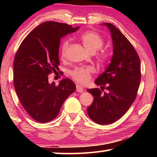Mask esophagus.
<instances>
[{"label":"esophagus","instance_id":"obj_1","mask_svg":"<svg viewBox=\"0 0 157 157\" xmlns=\"http://www.w3.org/2000/svg\"><path fill=\"white\" fill-rule=\"evenodd\" d=\"M76 91L79 92V93H82V92L84 91V89L82 88V86H79V85H77V86H76Z\"/></svg>","mask_w":157,"mask_h":157}]
</instances>
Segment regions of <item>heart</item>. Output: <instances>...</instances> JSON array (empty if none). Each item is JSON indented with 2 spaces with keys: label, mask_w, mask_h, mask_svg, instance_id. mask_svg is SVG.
<instances>
[{
  "label": "heart",
  "mask_w": 157,
  "mask_h": 157,
  "mask_svg": "<svg viewBox=\"0 0 157 157\" xmlns=\"http://www.w3.org/2000/svg\"><path fill=\"white\" fill-rule=\"evenodd\" d=\"M81 41L86 50L91 53L96 52L104 45V39L97 33L94 31L86 32L82 34L79 36ZM70 42L68 40L64 41L61 46V57L63 59L66 58L68 51ZM111 53L108 49H102L97 54V59L101 64L107 63L110 59ZM94 69L91 66H82L77 67L71 72V75L74 80L80 84H85L88 82L92 73H94Z\"/></svg>",
  "instance_id": "obj_1"
}]
</instances>
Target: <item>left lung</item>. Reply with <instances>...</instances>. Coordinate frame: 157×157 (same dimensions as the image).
<instances>
[{
  "label": "left lung",
  "instance_id": "8db88e82",
  "mask_svg": "<svg viewBox=\"0 0 157 157\" xmlns=\"http://www.w3.org/2000/svg\"><path fill=\"white\" fill-rule=\"evenodd\" d=\"M104 25L111 34L112 59L106 71L95 81V84L101 86V90L87 89L94 97L87 113L99 124L113 123L127 112L136 99L140 82V61L134 46L116 26L109 23ZM105 88L107 92L101 94Z\"/></svg>",
  "mask_w": 157,
  "mask_h": 157
}]
</instances>
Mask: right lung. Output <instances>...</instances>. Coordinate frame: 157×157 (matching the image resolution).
I'll return each mask as SVG.
<instances>
[{
	"mask_svg": "<svg viewBox=\"0 0 157 157\" xmlns=\"http://www.w3.org/2000/svg\"><path fill=\"white\" fill-rule=\"evenodd\" d=\"M79 27L46 21L31 31L21 44L14 62V84L23 107L34 120L48 123L56 118L66 98L75 91L71 79L50 84L48 75L59 71L61 38Z\"/></svg>",
	"mask_w": 157,
	"mask_h": 157,
	"instance_id": "right-lung-1",
	"label": "right lung"
}]
</instances>
